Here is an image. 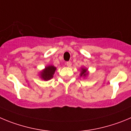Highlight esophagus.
Wrapping results in <instances>:
<instances>
[{
    "instance_id": "obj_1",
    "label": "esophagus",
    "mask_w": 131,
    "mask_h": 131,
    "mask_svg": "<svg viewBox=\"0 0 131 131\" xmlns=\"http://www.w3.org/2000/svg\"><path fill=\"white\" fill-rule=\"evenodd\" d=\"M67 67H70V66L72 65V63L70 61L67 62Z\"/></svg>"
}]
</instances>
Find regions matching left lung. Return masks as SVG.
Segmentation results:
<instances>
[{
  "label": "left lung",
  "instance_id": "obj_1",
  "mask_svg": "<svg viewBox=\"0 0 131 131\" xmlns=\"http://www.w3.org/2000/svg\"><path fill=\"white\" fill-rule=\"evenodd\" d=\"M89 71H88V69L85 67H81V72H80V77H83V78H85L89 75Z\"/></svg>",
  "mask_w": 131,
  "mask_h": 131
}]
</instances>
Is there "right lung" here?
Instances as JSON below:
<instances>
[{"instance_id": "right-lung-1", "label": "right lung", "mask_w": 131, "mask_h": 131, "mask_svg": "<svg viewBox=\"0 0 131 131\" xmlns=\"http://www.w3.org/2000/svg\"><path fill=\"white\" fill-rule=\"evenodd\" d=\"M56 67L53 65H48L45 67L43 70H42L39 73V76L41 79L44 81H48L53 78V74L56 70Z\"/></svg>"}]
</instances>
